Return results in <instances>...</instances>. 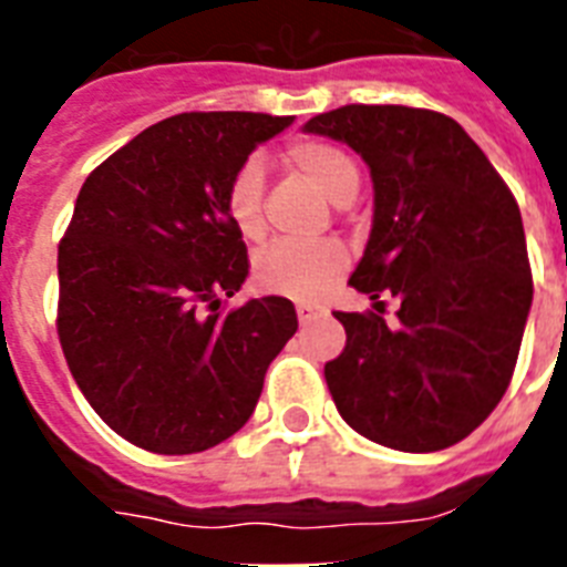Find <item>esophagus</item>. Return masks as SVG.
<instances>
[{"mask_svg": "<svg viewBox=\"0 0 567 567\" xmlns=\"http://www.w3.org/2000/svg\"><path fill=\"white\" fill-rule=\"evenodd\" d=\"M327 315V309H320V306H311V302H300L297 306V318H300V323L306 327V323H311V320H318Z\"/></svg>", "mask_w": 567, "mask_h": 567, "instance_id": "esophagus-1", "label": "esophagus"}]
</instances>
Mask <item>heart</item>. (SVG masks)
I'll use <instances>...</instances> for the list:
<instances>
[{
    "instance_id": "b5f03b06",
    "label": "heart",
    "mask_w": 567,
    "mask_h": 567,
    "mask_svg": "<svg viewBox=\"0 0 567 567\" xmlns=\"http://www.w3.org/2000/svg\"><path fill=\"white\" fill-rule=\"evenodd\" d=\"M285 162L338 205L350 203L359 190V164L341 146L297 141L285 150ZM261 199L265 171L258 162H247L231 176L226 190V212L247 240L265 235ZM347 261L350 256L341 240H279L256 258V285L276 297L315 302L344 276Z\"/></svg>"
}]
</instances>
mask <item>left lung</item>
<instances>
[{
	"mask_svg": "<svg viewBox=\"0 0 567 567\" xmlns=\"http://www.w3.org/2000/svg\"><path fill=\"white\" fill-rule=\"evenodd\" d=\"M302 132L362 155L373 226L350 285L382 315L336 311L344 353L327 362L338 412L403 453L456 444L506 394L533 306L518 203L456 120L405 105H344Z\"/></svg>",
	"mask_w": 567,
	"mask_h": 567,
	"instance_id": "1",
	"label": "left lung"
}]
</instances>
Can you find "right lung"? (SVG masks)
<instances>
[{"mask_svg":"<svg viewBox=\"0 0 567 567\" xmlns=\"http://www.w3.org/2000/svg\"><path fill=\"white\" fill-rule=\"evenodd\" d=\"M293 117L176 114L105 158L58 247V338L93 412L137 447L185 456L249 421L297 332L285 297L223 315L249 276L231 176Z\"/></svg>","mask_w":567,"mask_h":567,"instance_id":"add662e5","label":"right lung"}]
</instances>
